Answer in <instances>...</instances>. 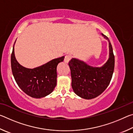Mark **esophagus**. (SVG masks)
<instances>
[{
    "label": "esophagus",
    "instance_id": "obj_1",
    "mask_svg": "<svg viewBox=\"0 0 133 133\" xmlns=\"http://www.w3.org/2000/svg\"><path fill=\"white\" fill-rule=\"evenodd\" d=\"M71 57L70 55H66L64 57V62L67 63H69L70 60H71Z\"/></svg>",
    "mask_w": 133,
    "mask_h": 133
}]
</instances>
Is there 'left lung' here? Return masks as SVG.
I'll return each mask as SVG.
<instances>
[{
	"label": "left lung",
	"mask_w": 133,
	"mask_h": 133,
	"mask_svg": "<svg viewBox=\"0 0 133 133\" xmlns=\"http://www.w3.org/2000/svg\"><path fill=\"white\" fill-rule=\"evenodd\" d=\"M109 58L100 67H93L77 58H72L69 66L71 70V87L75 93L83 98L92 99L102 94L111 80L114 69V56L111 43L108 37Z\"/></svg>",
	"instance_id": "obj_1"
}]
</instances>
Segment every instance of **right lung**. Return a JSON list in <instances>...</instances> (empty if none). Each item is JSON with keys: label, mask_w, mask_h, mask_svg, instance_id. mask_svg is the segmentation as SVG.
<instances>
[{"label": "right lung", "mask_w": 133, "mask_h": 133, "mask_svg": "<svg viewBox=\"0 0 133 133\" xmlns=\"http://www.w3.org/2000/svg\"><path fill=\"white\" fill-rule=\"evenodd\" d=\"M14 47L15 44L11 55V67L19 87L33 98H40L50 94L57 84V64L63 61L64 56L55 58L36 68L28 69L22 66L17 61Z\"/></svg>", "instance_id": "right-lung-1"}]
</instances>
